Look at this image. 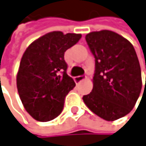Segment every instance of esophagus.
<instances>
[{"instance_id":"obj_1","label":"esophagus","mask_w":146,"mask_h":146,"mask_svg":"<svg viewBox=\"0 0 146 146\" xmlns=\"http://www.w3.org/2000/svg\"><path fill=\"white\" fill-rule=\"evenodd\" d=\"M87 77L86 76H84V75H80V76H77V77H74V80L75 82H80L82 81L83 80H85Z\"/></svg>"}]
</instances>
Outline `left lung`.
<instances>
[{"mask_svg": "<svg viewBox=\"0 0 146 146\" xmlns=\"http://www.w3.org/2000/svg\"><path fill=\"white\" fill-rule=\"evenodd\" d=\"M86 41L95 58V72L92 92L82 99L101 118L117 120L131 112L142 89L135 49L126 38L108 30L87 34ZM145 86L146 79L145 89Z\"/></svg>", "mask_w": 146, "mask_h": 146, "instance_id": "left-lung-1", "label": "left lung"}]
</instances>
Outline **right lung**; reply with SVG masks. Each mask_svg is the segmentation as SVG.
<instances>
[{
	"label": "right lung",
	"instance_id": "1",
	"mask_svg": "<svg viewBox=\"0 0 146 146\" xmlns=\"http://www.w3.org/2000/svg\"><path fill=\"white\" fill-rule=\"evenodd\" d=\"M81 34L49 32L24 52L16 75V87L26 111L39 122L51 121L62 112L66 94L75 82L66 74L64 54Z\"/></svg>",
	"mask_w": 146,
	"mask_h": 146
}]
</instances>
